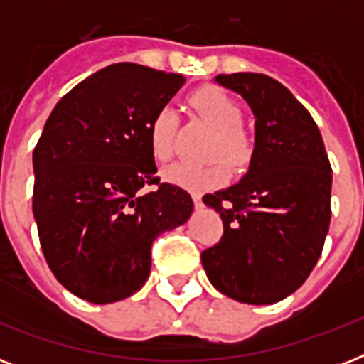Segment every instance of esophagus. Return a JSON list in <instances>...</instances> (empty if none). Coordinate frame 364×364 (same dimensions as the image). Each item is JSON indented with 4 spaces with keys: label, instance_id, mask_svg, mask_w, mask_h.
<instances>
[{
    "label": "esophagus",
    "instance_id": "34e87169",
    "mask_svg": "<svg viewBox=\"0 0 364 364\" xmlns=\"http://www.w3.org/2000/svg\"><path fill=\"white\" fill-rule=\"evenodd\" d=\"M193 200H194V208H196V210H202V208H204V202H202V194L194 193Z\"/></svg>",
    "mask_w": 364,
    "mask_h": 364
}]
</instances>
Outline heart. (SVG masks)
I'll use <instances>...</instances> for the list:
<instances>
[{"instance_id":"1","label":"heart","mask_w":364,"mask_h":364,"mask_svg":"<svg viewBox=\"0 0 364 364\" xmlns=\"http://www.w3.org/2000/svg\"><path fill=\"white\" fill-rule=\"evenodd\" d=\"M188 104L204 121L217 130L211 156H225L234 168H243L253 156V143L240 126L242 109L240 105L219 87H202L194 90ZM177 115L170 105L156 111L149 128V147L156 162H166L173 153V134H176ZM225 160H215L211 164L198 166L188 162H177L164 170V179L177 187L204 193L225 185L230 177V170Z\"/></svg>"}]
</instances>
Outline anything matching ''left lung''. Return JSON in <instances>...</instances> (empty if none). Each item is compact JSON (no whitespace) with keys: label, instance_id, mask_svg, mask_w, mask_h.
Returning <instances> with one entry per match:
<instances>
[{"label":"left lung","instance_id":"left-lung-1","mask_svg":"<svg viewBox=\"0 0 364 364\" xmlns=\"http://www.w3.org/2000/svg\"><path fill=\"white\" fill-rule=\"evenodd\" d=\"M255 115L249 171L204 204L223 219L221 242L202 253L211 285L245 304L279 302L306 282L331 223L333 170L321 132L282 82L262 73L217 75Z\"/></svg>","mask_w":364,"mask_h":364}]
</instances>
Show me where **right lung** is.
<instances>
[{"label":"right lung","mask_w":364,"mask_h":364,"mask_svg":"<svg viewBox=\"0 0 364 364\" xmlns=\"http://www.w3.org/2000/svg\"><path fill=\"white\" fill-rule=\"evenodd\" d=\"M185 77L107 65L71 88L33 149V217L48 268L70 293L111 304L143 287L156 236L193 213V198L160 183L149 147L156 111ZM156 184L153 193L141 188Z\"/></svg>","instance_id":"add662e5"}]
</instances>
